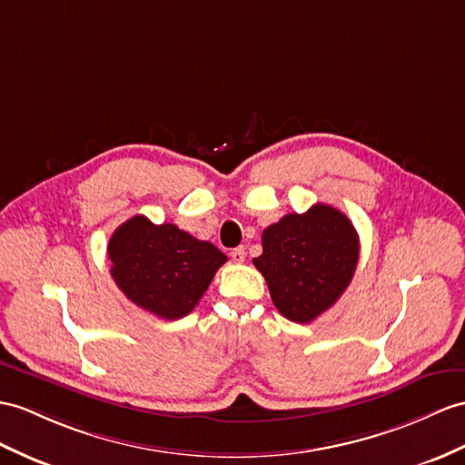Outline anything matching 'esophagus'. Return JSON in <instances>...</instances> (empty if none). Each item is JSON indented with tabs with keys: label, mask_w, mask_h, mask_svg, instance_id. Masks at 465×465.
I'll use <instances>...</instances> for the list:
<instances>
[{
	"label": "esophagus",
	"mask_w": 465,
	"mask_h": 465,
	"mask_svg": "<svg viewBox=\"0 0 465 465\" xmlns=\"http://www.w3.org/2000/svg\"><path fill=\"white\" fill-rule=\"evenodd\" d=\"M231 258L234 260V262H244V258H246V251H244V246H236V248H232L231 251Z\"/></svg>",
	"instance_id": "obj_1"
}]
</instances>
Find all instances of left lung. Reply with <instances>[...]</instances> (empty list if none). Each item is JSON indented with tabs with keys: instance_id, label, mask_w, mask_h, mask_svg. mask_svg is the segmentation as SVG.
<instances>
[{
	"instance_id": "left-lung-1",
	"label": "left lung",
	"mask_w": 465,
	"mask_h": 465,
	"mask_svg": "<svg viewBox=\"0 0 465 465\" xmlns=\"http://www.w3.org/2000/svg\"><path fill=\"white\" fill-rule=\"evenodd\" d=\"M278 312L310 323L347 290L359 262V234L341 211L318 203L290 213L262 232V254L252 260Z\"/></svg>"
}]
</instances>
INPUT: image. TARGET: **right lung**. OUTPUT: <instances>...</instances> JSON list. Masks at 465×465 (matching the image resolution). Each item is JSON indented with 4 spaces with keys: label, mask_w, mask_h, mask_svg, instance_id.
I'll list each match as a JSON object with an SVG mask.
<instances>
[{
    "label": "right lung",
    "mask_w": 465,
    "mask_h": 465,
    "mask_svg": "<svg viewBox=\"0 0 465 465\" xmlns=\"http://www.w3.org/2000/svg\"><path fill=\"white\" fill-rule=\"evenodd\" d=\"M110 274L130 302L163 320L195 308L226 256L172 223L153 224L143 214L122 223L108 242Z\"/></svg>",
    "instance_id": "obj_1"
}]
</instances>
